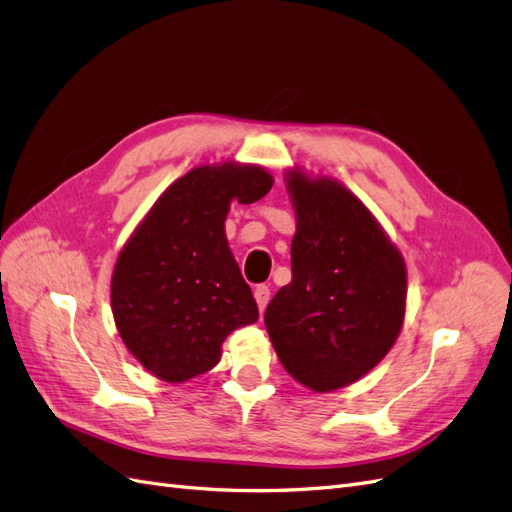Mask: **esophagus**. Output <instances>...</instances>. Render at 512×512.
I'll return each instance as SVG.
<instances>
[{
	"label": "esophagus",
	"mask_w": 512,
	"mask_h": 512,
	"mask_svg": "<svg viewBox=\"0 0 512 512\" xmlns=\"http://www.w3.org/2000/svg\"><path fill=\"white\" fill-rule=\"evenodd\" d=\"M254 299H256V303H258V309H260V314L265 312L267 309V303H269V299H271V290H269V286H256L254 288Z\"/></svg>",
	"instance_id": "34e87169"
}]
</instances>
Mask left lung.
<instances>
[{
  "label": "left lung",
  "mask_w": 512,
  "mask_h": 512,
  "mask_svg": "<svg viewBox=\"0 0 512 512\" xmlns=\"http://www.w3.org/2000/svg\"><path fill=\"white\" fill-rule=\"evenodd\" d=\"M297 215L292 282L265 312L288 374L331 393L374 369L404 327L408 273L395 243L346 185L288 170Z\"/></svg>",
  "instance_id": "8db88e82"
}]
</instances>
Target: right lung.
Segmentation results:
<instances>
[{"mask_svg": "<svg viewBox=\"0 0 512 512\" xmlns=\"http://www.w3.org/2000/svg\"><path fill=\"white\" fill-rule=\"evenodd\" d=\"M273 177L254 164H205L156 200L117 256L111 307L134 359L179 384L218 365L224 339L258 320V305L232 256L230 203L265 196Z\"/></svg>", "mask_w": 512, "mask_h": 512, "instance_id": "obj_1", "label": "right lung"}]
</instances>
